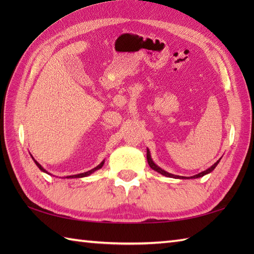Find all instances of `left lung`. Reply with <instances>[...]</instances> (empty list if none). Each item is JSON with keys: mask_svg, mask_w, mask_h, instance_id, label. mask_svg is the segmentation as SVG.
<instances>
[{"mask_svg": "<svg viewBox=\"0 0 254 254\" xmlns=\"http://www.w3.org/2000/svg\"><path fill=\"white\" fill-rule=\"evenodd\" d=\"M146 156H147V163H148V165H149L150 168H152V169H153V170H155V171L159 172L160 175H163V176H165V177H168V178H175V179H187V177L172 175V174H169V172L165 171L164 169H161L159 166H157V165H156V164L154 163V160L152 159V156H150V152H149V149H148V148H147V154H146ZM220 159H222V158H220ZM220 159H218V160L216 161V163H215L213 166H210L209 168H207L206 170H204V171H202V172H199V174H197V175H195V176H192V177H190V178H188V179H196V178H201V177H203V176H205V175L209 174V172H212L215 168H216V166L218 165V163L220 161Z\"/></svg>", "mask_w": 254, "mask_h": 254, "instance_id": "8db88e82", "label": "left lung"}]
</instances>
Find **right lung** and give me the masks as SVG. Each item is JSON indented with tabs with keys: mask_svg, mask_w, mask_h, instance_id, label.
<instances>
[{
	"mask_svg": "<svg viewBox=\"0 0 254 254\" xmlns=\"http://www.w3.org/2000/svg\"><path fill=\"white\" fill-rule=\"evenodd\" d=\"M31 156V155H30ZM32 159H34V157H32ZM34 161H35V164L38 166V168H39L42 172H46V174H48V175H51V174H49V172H48L44 167H42L39 163H38L37 160H35L34 159ZM104 164H105V160H102L101 163L97 166V167H95L94 169H91V170H89V171H86V172H82V174H77V175H73V176H67V177H64V179H65V178H67V179H73V178H84V177H87V176H90L91 174H94V172L96 171V170H99L100 168H102V166H104Z\"/></svg>",
	"mask_w": 254,
	"mask_h": 254,
	"instance_id": "add662e5",
	"label": "right lung"
}]
</instances>
